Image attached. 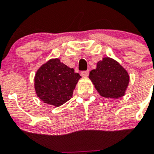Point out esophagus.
<instances>
[{
    "instance_id": "esophagus-1",
    "label": "esophagus",
    "mask_w": 154,
    "mask_h": 154,
    "mask_svg": "<svg viewBox=\"0 0 154 154\" xmlns=\"http://www.w3.org/2000/svg\"><path fill=\"white\" fill-rule=\"evenodd\" d=\"M89 71H82L81 72V75L84 76V77H86V76L89 75Z\"/></svg>"
}]
</instances>
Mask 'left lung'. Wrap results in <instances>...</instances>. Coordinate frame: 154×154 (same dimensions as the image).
Returning a JSON list of instances; mask_svg holds the SVG:
<instances>
[{
    "label": "left lung",
    "instance_id": "8db88e82",
    "mask_svg": "<svg viewBox=\"0 0 154 154\" xmlns=\"http://www.w3.org/2000/svg\"><path fill=\"white\" fill-rule=\"evenodd\" d=\"M89 78L103 97L118 99L125 95L130 82L126 69L118 62L105 57L92 69Z\"/></svg>",
    "mask_w": 154,
    "mask_h": 154
}]
</instances>
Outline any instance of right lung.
<instances>
[{"label":"right lung","mask_w":154,"mask_h":154,"mask_svg":"<svg viewBox=\"0 0 154 154\" xmlns=\"http://www.w3.org/2000/svg\"><path fill=\"white\" fill-rule=\"evenodd\" d=\"M80 78L79 73L62 63L58 58L50 59L35 74L37 96L45 103L60 106L72 97L73 90Z\"/></svg>","instance_id":"obj_1"}]
</instances>
